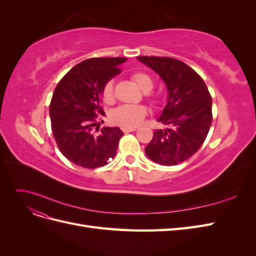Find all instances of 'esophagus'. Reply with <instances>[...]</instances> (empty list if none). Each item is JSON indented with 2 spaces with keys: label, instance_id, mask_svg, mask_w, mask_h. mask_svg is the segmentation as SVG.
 Masks as SVG:
<instances>
[{
  "label": "esophagus",
  "instance_id": "esophagus-1",
  "mask_svg": "<svg viewBox=\"0 0 256 256\" xmlns=\"http://www.w3.org/2000/svg\"><path fill=\"white\" fill-rule=\"evenodd\" d=\"M136 127H125V128H122V131L125 134H128V132H134V131H136Z\"/></svg>",
  "mask_w": 256,
  "mask_h": 256
}]
</instances>
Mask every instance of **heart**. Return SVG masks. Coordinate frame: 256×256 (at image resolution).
<instances>
[{"mask_svg":"<svg viewBox=\"0 0 256 256\" xmlns=\"http://www.w3.org/2000/svg\"><path fill=\"white\" fill-rule=\"evenodd\" d=\"M131 78L144 92H148L154 88V80L150 74L145 72H134ZM102 98L106 104L114 102V84L113 81L106 83L102 90ZM147 110L144 106L122 104L115 109L111 114V120L122 127H136L143 122Z\"/></svg>","mask_w":256,"mask_h":256,"instance_id":"1","label":"heart"}]
</instances>
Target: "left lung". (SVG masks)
Returning a JSON list of instances; mask_svg holds the SVG:
<instances>
[{"instance_id": "8db88e82", "label": "left lung", "mask_w": 256, "mask_h": 256, "mask_svg": "<svg viewBox=\"0 0 256 256\" xmlns=\"http://www.w3.org/2000/svg\"><path fill=\"white\" fill-rule=\"evenodd\" d=\"M136 58L166 83V104L157 120L172 127L154 130L145 154L160 166L182 164L205 141L212 122V96L203 79L182 60L159 56Z\"/></svg>"}]
</instances>
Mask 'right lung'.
<instances>
[{"instance_id":"right-lung-1","label":"right lung","mask_w":256,"mask_h":256,"mask_svg":"<svg viewBox=\"0 0 256 256\" xmlns=\"http://www.w3.org/2000/svg\"><path fill=\"white\" fill-rule=\"evenodd\" d=\"M126 58H94L72 68L56 85L50 104L53 136L60 152L72 164L86 168L104 166L116 154L124 132L118 127L92 130L102 108L106 83L120 72Z\"/></svg>"}]
</instances>
